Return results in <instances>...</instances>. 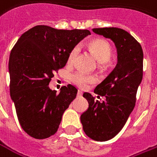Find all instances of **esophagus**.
<instances>
[{
	"instance_id": "34e87169",
	"label": "esophagus",
	"mask_w": 157,
	"mask_h": 157,
	"mask_svg": "<svg viewBox=\"0 0 157 157\" xmlns=\"http://www.w3.org/2000/svg\"><path fill=\"white\" fill-rule=\"evenodd\" d=\"M82 92L78 90V91H77V96H82Z\"/></svg>"
}]
</instances>
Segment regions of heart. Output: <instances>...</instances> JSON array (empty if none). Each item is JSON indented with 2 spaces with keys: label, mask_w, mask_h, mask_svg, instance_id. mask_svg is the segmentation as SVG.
Wrapping results in <instances>:
<instances>
[{
  "label": "heart",
  "mask_w": 157,
  "mask_h": 157,
  "mask_svg": "<svg viewBox=\"0 0 157 157\" xmlns=\"http://www.w3.org/2000/svg\"><path fill=\"white\" fill-rule=\"evenodd\" d=\"M89 48L101 63L107 62L111 56V52H112L111 46L108 41L103 39L97 38V39L91 41L89 43ZM78 54L79 47H74L70 50V52L68 53V59H67L68 64L69 65L73 64ZM71 79H72V82L74 83L77 87L82 88V89L87 88L89 84L94 83L95 82V76L87 75L83 72H76V73L73 74L71 76Z\"/></svg>",
  "instance_id": "b5f03b06"
}]
</instances>
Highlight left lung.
I'll return each instance as SVG.
<instances>
[{"mask_svg": "<svg viewBox=\"0 0 157 157\" xmlns=\"http://www.w3.org/2000/svg\"><path fill=\"white\" fill-rule=\"evenodd\" d=\"M93 32L115 43L117 64L94 90L105 96V101L100 102L91 94H83L89 108L81 115V122L89 137L105 142L122 130L136 105L137 89L143 80V52L140 43L122 29H93Z\"/></svg>", "mask_w": 157, "mask_h": 157, "instance_id": "8db88e82", "label": "left lung"}]
</instances>
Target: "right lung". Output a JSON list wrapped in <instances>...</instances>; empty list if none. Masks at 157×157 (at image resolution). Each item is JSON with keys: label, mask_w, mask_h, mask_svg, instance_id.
<instances>
[{"label": "right lung", "mask_w": 157, "mask_h": 157, "mask_svg": "<svg viewBox=\"0 0 157 157\" xmlns=\"http://www.w3.org/2000/svg\"><path fill=\"white\" fill-rule=\"evenodd\" d=\"M89 35L87 29L38 25L22 34L12 48L8 62L10 96L20 124L30 136L45 139L56 133L77 89L68 84L56 93L48 84L54 73L66 65L70 50Z\"/></svg>", "instance_id": "right-lung-1"}]
</instances>
